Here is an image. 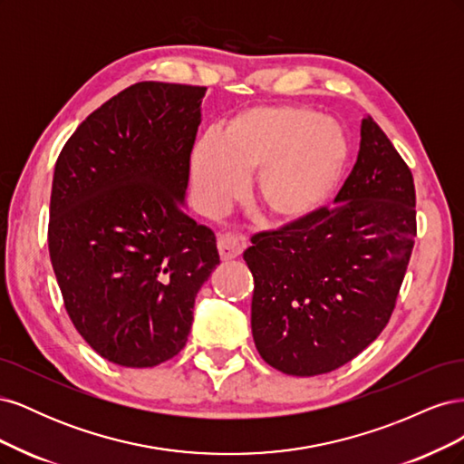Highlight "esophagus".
Returning a JSON list of instances; mask_svg holds the SVG:
<instances>
[{"label": "esophagus", "mask_w": 464, "mask_h": 464, "mask_svg": "<svg viewBox=\"0 0 464 464\" xmlns=\"http://www.w3.org/2000/svg\"><path fill=\"white\" fill-rule=\"evenodd\" d=\"M217 246H218V254H220L222 261L236 259L237 256H242V251H244V244L237 240L234 234H220L217 240Z\"/></svg>", "instance_id": "34e87169"}]
</instances>
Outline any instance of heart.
Listing matches in <instances>:
<instances>
[{
  "mask_svg": "<svg viewBox=\"0 0 464 464\" xmlns=\"http://www.w3.org/2000/svg\"><path fill=\"white\" fill-rule=\"evenodd\" d=\"M350 157L343 125L300 104H259L228 118L218 137L205 135L191 149L195 201L218 215L247 189L269 218L298 222L327 205Z\"/></svg>",
  "mask_w": 464,
  "mask_h": 464,
  "instance_id": "b5f03b06",
  "label": "heart"
}]
</instances>
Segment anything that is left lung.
Returning <instances> with one entry per match:
<instances>
[{
  "instance_id": "8db88e82",
  "label": "left lung",
  "mask_w": 464,
  "mask_h": 464,
  "mask_svg": "<svg viewBox=\"0 0 464 464\" xmlns=\"http://www.w3.org/2000/svg\"><path fill=\"white\" fill-rule=\"evenodd\" d=\"M333 208L251 237V333L275 370L310 377L356 358L385 329L416 236L411 168L366 116Z\"/></svg>"
}]
</instances>
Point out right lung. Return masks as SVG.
<instances>
[{"label":"right lung","instance_id":"right-lung-1","mask_svg":"<svg viewBox=\"0 0 464 464\" xmlns=\"http://www.w3.org/2000/svg\"><path fill=\"white\" fill-rule=\"evenodd\" d=\"M207 87L143 81L82 121L55 162L48 247L65 310L102 358L152 368L188 343L220 263L186 213Z\"/></svg>","mask_w":464,"mask_h":464}]
</instances>
